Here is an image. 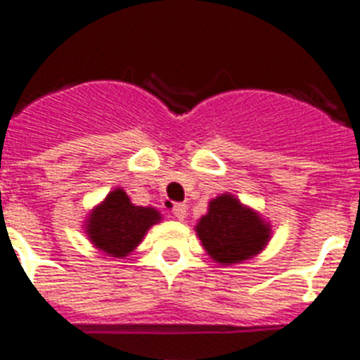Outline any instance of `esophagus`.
Returning a JSON list of instances; mask_svg holds the SVG:
<instances>
[{"label": "esophagus", "instance_id": "1", "mask_svg": "<svg viewBox=\"0 0 360 360\" xmlns=\"http://www.w3.org/2000/svg\"><path fill=\"white\" fill-rule=\"evenodd\" d=\"M172 212H174V216L177 220H185L188 209H186L185 203H175V205L172 207Z\"/></svg>", "mask_w": 360, "mask_h": 360}]
</instances>
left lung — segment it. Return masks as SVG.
I'll return each instance as SVG.
<instances>
[{
	"instance_id": "1",
	"label": "left lung",
	"mask_w": 360,
	"mask_h": 360,
	"mask_svg": "<svg viewBox=\"0 0 360 360\" xmlns=\"http://www.w3.org/2000/svg\"><path fill=\"white\" fill-rule=\"evenodd\" d=\"M194 229L207 255L221 266L250 261L271 238L270 221L229 192L209 201Z\"/></svg>"
}]
</instances>
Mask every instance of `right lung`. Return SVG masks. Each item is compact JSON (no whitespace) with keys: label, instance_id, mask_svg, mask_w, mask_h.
I'll list each match as a JSON object with an SVG mask.
<instances>
[{"label":"right lung","instance_id":"add662e5","mask_svg":"<svg viewBox=\"0 0 360 360\" xmlns=\"http://www.w3.org/2000/svg\"><path fill=\"white\" fill-rule=\"evenodd\" d=\"M160 220V210L134 205L124 188H114L90 210L83 226L94 248L114 259H124Z\"/></svg>","mask_w":360,"mask_h":360}]
</instances>
